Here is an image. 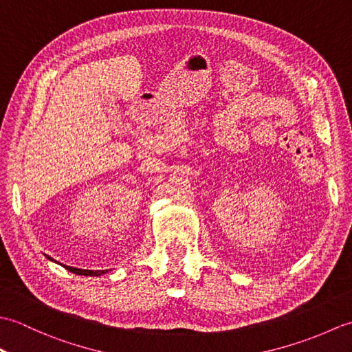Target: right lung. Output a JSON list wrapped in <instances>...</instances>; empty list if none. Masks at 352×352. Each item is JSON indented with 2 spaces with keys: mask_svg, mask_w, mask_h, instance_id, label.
<instances>
[{
  "mask_svg": "<svg viewBox=\"0 0 352 352\" xmlns=\"http://www.w3.org/2000/svg\"><path fill=\"white\" fill-rule=\"evenodd\" d=\"M65 267L68 269L69 272H74V274H77V275H86V276H100L102 274H107L109 272L107 269H106V271H89V269H78V267H71V266H65Z\"/></svg>",
  "mask_w": 352,
  "mask_h": 352,
  "instance_id": "add662e5",
  "label": "right lung"
}]
</instances>
